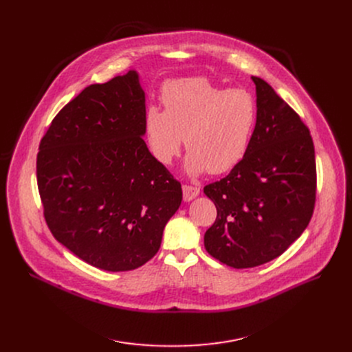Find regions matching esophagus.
<instances>
[{"mask_svg":"<svg viewBox=\"0 0 352 352\" xmlns=\"http://www.w3.org/2000/svg\"><path fill=\"white\" fill-rule=\"evenodd\" d=\"M182 194H184V199L186 201H191L192 198H195L199 194V187L197 186H188V184H184L182 186Z\"/></svg>","mask_w":352,"mask_h":352,"instance_id":"1","label":"esophagus"}]
</instances>
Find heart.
<instances>
[{
  "mask_svg": "<svg viewBox=\"0 0 352 352\" xmlns=\"http://www.w3.org/2000/svg\"><path fill=\"white\" fill-rule=\"evenodd\" d=\"M164 109L148 107L144 135L153 157L168 165L184 144L191 175L223 174L245 157L254 134L258 105L247 88L226 89L206 77L165 82Z\"/></svg>",
  "mask_w": 352,
  "mask_h": 352,
  "instance_id": "obj_1",
  "label": "heart"
}]
</instances>
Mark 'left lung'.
Wrapping results in <instances>:
<instances>
[{
	"label": "left lung",
	"instance_id": "1",
	"mask_svg": "<svg viewBox=\"0 0 352 352\" xmlns=\"http://www.w3.org/2000/svg\"><path fill=\"white\" fill-rule=\"evenodd\" d=\"M258 118L248 151L219 181L204 187L215 223L204 245L232 268H252L280 256L297 239L316 207V151L300 116L260 77Z\"/></svg>",
	"mask_w": 352,
	"mask_h": 352
}]
</instances>
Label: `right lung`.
I'll return each mask as SVG.
<instances>
[{
    "mask_svg": "<svg viewBox=\"0 0 352 352\" xmlns=\"http://www.w3.org/2000/svg\"><path fill=\"white\" fill-rule=\"evenodd\" d=\"M135 71L84 88L54 117L36 154L45 223L58 243L105 271L158 252L181 182L148 151Z\"/></svg>",
    "mask_w": 352,
    "mask_h": 352,
    "instance_id": "add662e5",
    "label": "right lung"
}]
</instances>
